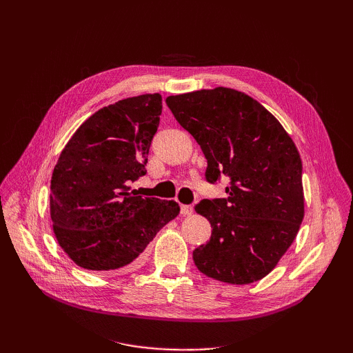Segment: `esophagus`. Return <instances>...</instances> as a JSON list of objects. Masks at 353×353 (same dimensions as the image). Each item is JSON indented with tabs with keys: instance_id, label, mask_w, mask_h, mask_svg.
Returning <instances> with one entry per match:
<instances>
[{
	"instance_id": "obj_1",
	"label": "esophagus",
	"mask_w": 353,
	"mask_h": 353,
	"mask_svg": "<svg viewBox=\"0 0 353 353\" xmlns=\"http://www.w3.org/2000/svg\"><path fill=\"white\" fill-rule=\"evenodd\" d=\"M194 210H193V206H190V205H181V213H183V215H191V213H193Z\"/></svg>"
}]
</instances>
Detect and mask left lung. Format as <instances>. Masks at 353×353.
Masks as SVG:
<instances>
[{"mask_svg": "<svg viewBox=\"0 0 353 353\" xmlns=\"http://www.w3.org/2000/svg\"><path fill=\"white\" fill-rule=\"evenodd\" d=\"M166 104L208 159L209 183L230 179L225 199H205L194 208L212 225L210 240L193 252L197 270L228 284L262 280L305 216L296 144L272 113L237 90L169 95Z\"/></svg>", "mask_w": 353, "mask_h": 353, "instance_id": "1", "label": "left lung"}]
</instances>
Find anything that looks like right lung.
Listing matches in <instances>:
<instances>
[{
    "mask_svg": "<svg viewBox=\"0 0 353 353\" xmlns=\"http://www.w3.org/2000/svg\"><path fill=\"white\" fill-rule=\"evenodd\" d=\"M162 114V95L143 94L90 116L63 148L51 176L52 231L83 270L113 271L140 261L147 244L178 216L174 200L137 196Z\"/></svg>",
    "mask_w": 353,
    "mask_h": 353,
    "instance_id": "1",
    "label": "right lung"
}]
</instances>
